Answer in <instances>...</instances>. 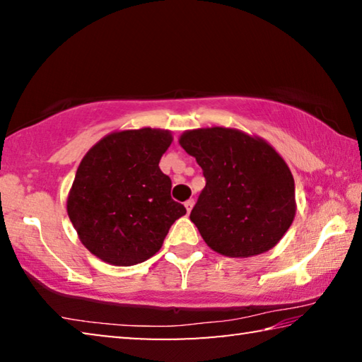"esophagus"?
Instances as JSON below:
<instances>
[{"label": "esophagus", "instance_id": "obj_1", "mask_svg": "<svg viewBox=\"0 0 362 362\" xmlns=\"http://www.w3.org/2000/svg\"><path fill=\"white\" fill-rule=\"evenodd\" d=\"M193 206H194V199H188V201H185V207H187V212H188V214L192 212Z\"/></svg>", "mask_w": 362, "mask_h": 362}]
</instances>
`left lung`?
<instances>
[{
	"mask_svg": "<svg viewBox=\"0 0 362 362\" xmlns=\"http://www.w3.org/2000/svg\"><path fill=\"white\" fill-rule=\"evenodd\" d=\"M179 144L206 179L189 220L207 246L241 259L276 246L297 209L293 177L279 153L230 127L187 131Z\"/></svg>",
	"mask_w": 362,
	"mask_h": 362,
	"instance_id": "left-lung-1",
	"label": "left lung"
}]
</instances>
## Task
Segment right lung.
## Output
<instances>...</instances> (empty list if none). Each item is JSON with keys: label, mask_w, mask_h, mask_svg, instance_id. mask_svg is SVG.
<instances>
[{"label": "right lung", "mask_w": 362, "mask_h": 362, "mask_svg": "<svg viewBox=\"0 0 362 362\" xmlns=\"http://www.w3.org/2000/svg\"><path fill=\"white\" fill-rule=\"evenodd\" d=\"M173 144L169 131L112 132L79 163L66 212L90 254L116 267L155 255L187 209L170 198V182L159 159Z\"/></svg>", "instance_id": "right-lung-1"}]
</instances>
